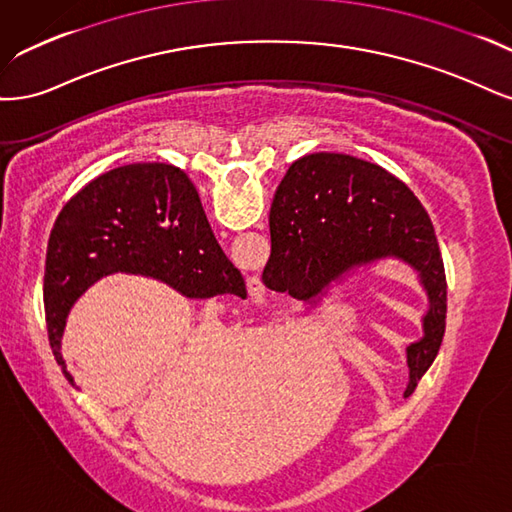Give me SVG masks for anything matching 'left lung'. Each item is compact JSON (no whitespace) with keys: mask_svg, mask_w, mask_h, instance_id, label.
I'll use <instances>...</instances> for the list:
<instances>
[{"mask_svg":"<svg viewBox=\"0 0 512 512\" xmlns=\"http://www.w3.org/2000/svg\"><path fill=\"white\" fill-rule=\"evenodd\" d=\"M272 253L263 285L315 302L332 283L381 259L419 274L430 300L423 338L406 349L412 393L434 364L447 319V276L430 214L402 180L376 163L315 153L291 163L270 208Z\"/></svg>","mask_w":512,"mask_h":512,"instance_id":"1","label":"left lung"}]
</instances>
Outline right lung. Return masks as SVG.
<instances>
[{"label": "right lung", "instance_id": "obj_1", "mask_svg": "<svg viewBox=\"0 0 512 512\" xmlns=\"http://www.w3.org/2000/svg\"><path fill=\"white\" fill-rule=\"evenodd\" d=\"M114 272L159 278L187 298L246 295L183 170L129 163L97 176L63 206L46 249L48 340L70 381L61 355L65 317L82 291Z\"/></svg>", "mask_w": 512, "mask_h": 512}]
</instances>
